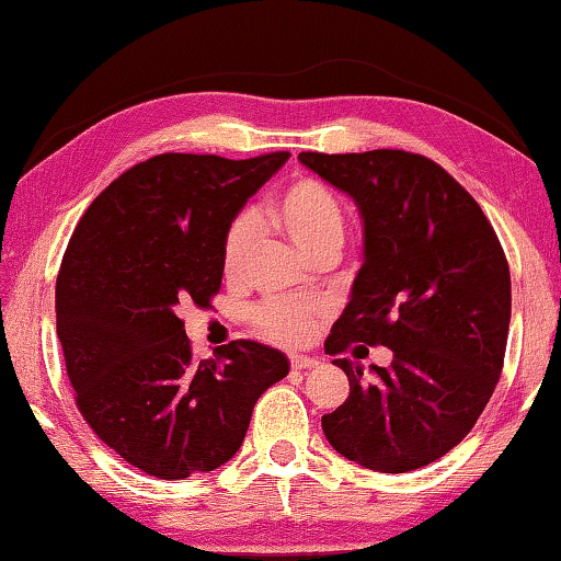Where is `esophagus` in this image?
<instances>
[{"label":"esophagus","instance_id":"1","mask_svg":"<svg viewBox=\"0 0 561 561\" xmlns=\"http://www.w3.org/2000/svg\"><path fill=\"white\" fill-rule=\"evenodd\" d=\"M290 367L293 369H312V367H318V359H312L308 355H293Z\"/></svg>","mask_w":561,"mask_h":561}]
</instances>
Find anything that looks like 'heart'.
I'll list each match as a JSON object with an SVG mask.
<instances>
[{"instance_id": "b5f03b06", "label": "heart", "mask_w": 561, "mask_h": 561, "mask_svg": "<svg viewBox=\"0 0 561 561\" xmlns=\"http://www.w3.org/2000/svg\"><path fill=\"white\" fill-rule=\"evenodd\" d=\"M265 219L278 226L302 253L318 249L322 243L340 245L342 231H345L342 202L328 184H322L316 176H296L283 186L265 209ZM251 236L253 229L245 216L231 221L226 229L221 241V265L229 278H236L243 271L245 255L251 249ZM316 318L318 308L293 298L271 300L255 310V325L263 335L275 342H288V345L308 340L312 328H316Z\"/></svg>"}]
</instances>
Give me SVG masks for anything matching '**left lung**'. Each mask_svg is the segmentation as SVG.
<instances>
[{
    "label": "left lung",
    "mask_w": 561,
    "mask_h": 561,
    "mask_svg": "<svg viewBox=\"0 0 561 561\" xmlns=\"http://www.w3.org/2000/svg\"><path fill=\"white\" fill-rule=\"evenodd\" d=\"M298 160L355 199L365 261L328 355L355 342L394 352L362 381L350 359V397L322 416L330 446L379 473H407L446 456L476 426L503 371L510 268L478 202L424 154L300 152ZM355 347V355L359 357Z\"/></svg>",
    "instance_id": "8db88e82"
}]
</instances>
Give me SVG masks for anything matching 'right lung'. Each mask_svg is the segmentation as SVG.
<instances>
[{
	"mask_svg": "<svg viewBox=\"0 0 561 561\" xmlns=\"http://www.w3.org/2000/svg\"><path fill=\"white\" fill-rule=\"evenodd\" d=\"M290 152L226 160L167 152L95 196L56 278V332L76 407L127 463L162 480L224 466L288 357L233 340L192 357L180 320L221 288V241Z\"/></svg>",
	"mask_w": 561,
	"mask_h": 561,
	"instance_id": "obj_1",
	"label": "right lung"
}]
</instances>
